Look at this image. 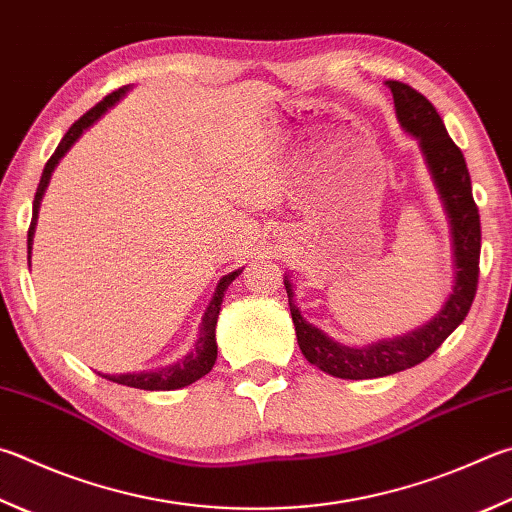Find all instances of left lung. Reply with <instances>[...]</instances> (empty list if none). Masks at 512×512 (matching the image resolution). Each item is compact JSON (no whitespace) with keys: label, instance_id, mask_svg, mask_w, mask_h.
<instances>
[{"label":"left lung","instance_id":"left-lung-1","mask_svg":"<svg viewBox=\"0 0 512 512\" xmlns=\"http://www.w3.org/2000/svg\"><path fill=\"white\" fill-rule=\"evenodd\" d=\"M385 85L392 89L398 123L418 141L425 163L430 167L432 181L441 194L452 232L454 286L441 311L421 329L392 340H380L376 345L349 347L329 338L322 329L313 327L311 322L302 318L300 309L293 302V284L286 275L284 286L288 293V306H291L297 345H300L304 358L327 374L347 380L389 376L430 358L443 345V340L466 320L479 282L481 224L479 208L472 199L466 159L445 132L439 111L434 109L430 100L398 80H387Z\"/></svg>","mask_w":512,"mask_h":512}]
</instances>
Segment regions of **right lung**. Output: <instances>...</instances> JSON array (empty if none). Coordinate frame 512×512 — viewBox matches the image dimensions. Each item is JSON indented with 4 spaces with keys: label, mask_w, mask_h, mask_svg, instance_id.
I'll list each match as a JSON object with an SVG mask.
<instances>
[{
    "label": "right lung",
    "mask_w": 512,
    "mask_h": 512,
    "mask_svg": "<svg viewBox=\"0 0 512 512\" xmlns=\"http://www.w3.org/2000/svg\"><path fill=\"white\" fill-rule=\"evenodd\" d=\"M129 87H120L114 94H109L107 98H102L96 107H91L85 116L78 118L76 123L69 127V132L64 134V138L58 145V150L53 152V156L44 165L42 179L37 183V192H35V201H33V219L29 226V266H31V248H33V235H35V224H37V212H40V201L46 192V185L51 181V172L55 170V165L60 163L64 154L69 152V147L78 141L80 134L85 132L87 127H91L96 120L105 114V111L116 105V102L127 94ZM241 271H232L224 275L217 284V291L212 295V300L208 304L206 313H203L201 327H199V340L194 342V349L188 353V356L176 360L174 365L163 367V369H154V371H141V374H118V376H109L102 374L107 380H114L118 385H127V387H136V389H147V392H170V389H181L185 385H192L194 380H199L201 376H206L212 369L217 360V338H215V327H217V318L221 311V302H224L226 288L232 284L235 277H239Z\"/></svg>",
    "instance_id": "add662e5"
}]
</instances>
